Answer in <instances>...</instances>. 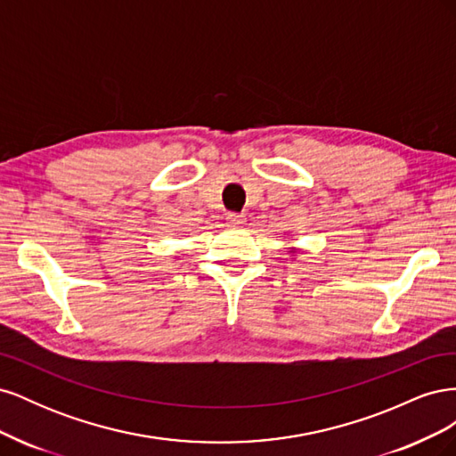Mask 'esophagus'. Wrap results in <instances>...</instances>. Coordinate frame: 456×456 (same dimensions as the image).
Masks as SVG:
<instances>
[{
	"instance_id": "esophagus-1",
	"label": "esophagus",
	"mask_w": 456,
	"mask_h": 456,
	"mask_svg": "<svg viewBox=\"0 0 456 456\" xmlns=\"http://www.w3.org/2000/svg\"><path fill=\"white\" fill-rule=\"evenodd\" d=\"M226 223L230 226H241L245 224V215H240V213H228L226 216Z\"/></svg>"
}]
</instances>
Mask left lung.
Wrapping results in <instances>:
<instances>
[{"label": "left lung", "instance_id": "1", "mask_svg": "<svg viewBox=\"0 0 456 456\" xmlns=\"http://www.w3.org/2000/svg\"><path fill=\"white\" fill-rule=\"evenodd\" d=\"M291 253H297V249H293V247H291Z\"/></svg>", "mask_w": 456, "mask_h": 456}]
</instances>
